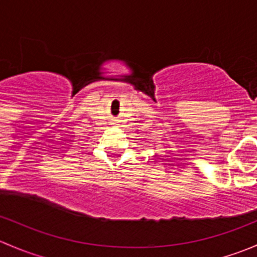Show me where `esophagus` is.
Returning <instances> with one entry per match:
<instances>
[{"label": "esophagus", "instance_id": "1", "mask_svg": "<svg viewBox=\"0 0 257 257\" xmlns=\"http://www.w3.org/2000/svg\"><path fill=\"white\" fill-rule=\"evenodd\" d=\"M112 124H116V121L115 120H113V123Z\"/></svg>", "mask_w": 257, "mask_h": 257}]
</instances>
